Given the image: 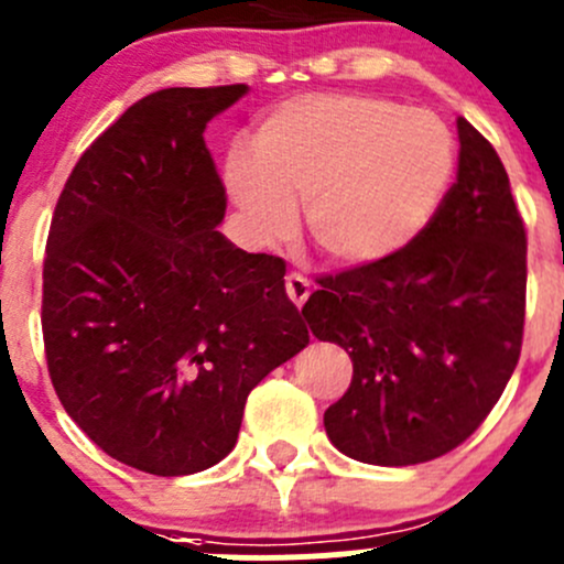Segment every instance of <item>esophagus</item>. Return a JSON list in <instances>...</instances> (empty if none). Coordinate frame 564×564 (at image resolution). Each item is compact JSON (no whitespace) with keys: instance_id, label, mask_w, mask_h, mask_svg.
I'll use <instances>...</instances> for the list:
<instances>
[{"instance_id":"esophagus-1","label":"esophagus","mask_w":564,"mask_h":564,"mask_svg":"<svg viewBox=\"0 0 564 564\" xmlns=\"http://www.w3.org/2000/svg\"><path fill=\"white\" fill-rule=\"evenodd\" d=\"M286 294H289V300L297 305V308H303L305 300H308V294H311V283L305 281L300 272H289V275H286Z\"/></svg>"}]
</instances>
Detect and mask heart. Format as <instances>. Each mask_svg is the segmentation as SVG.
<instances>
[{
    "label": "heart",
    "instance_id": "b5f03b06",
    "mask_svg": "<svg viewBox=\"0 0 564 564\" xmlns=\"http://www.w3.org/2000/svg\"><path fill=\"white\" fill-rule=\"evenodd\" d=\"M456 144L436 113L371 95L316 93L272 108L253 158L231 152V196L264 240L294 229L305 202L314 246L335 264L398 253L451 185Z\"/></svg>",
    "mask_w": 564,
    "mask_h": 564
}]
</instances>
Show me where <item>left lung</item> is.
Returning a JSON list of instances; mask_svg holds the SVG:
<instances>
[{
    "mask_svg": "<svg viewBox=\"0 0 564 564\" xmlns=\"http://www.w3.org/2000/svg\"><path fill=\"white\" fill-rule=\"evenodd\" d=\"M458 174L398 253L318 275L303 316L351 357L324 412L329 442L379 466L464 445L513 377L524 340L527 231L497 150L458 119Z\"/></svg>",
    "mask_w": 564,
    "mask_h": 564,
    "instance_id": "1",
    "label": "left lung"
}]
</instances>
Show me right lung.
<instances>
[{"label": "right lung", "mask_w": 564, "mask_h": 564, "mask_svg": "<svg viewBox=\"0 0 564 564\" xmlns=\"http://www.w3.org/2000/svg\"><path fill=\"white\" fill-rule=\"evenodd\" d=\"M246 84L133 104L73 166L43 259V346L65 412L147 475L231 453L248 392L308 344L278 256L215 226L226 187L204 128Z\"/></svg>", "instance_id": "add662e5"}]
</instances>
